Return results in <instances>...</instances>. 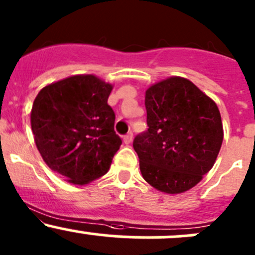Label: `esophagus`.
<instances>
[{
	"label": "esophagus",
	"mask_w": 255,
	"mask_h": 255,
	"mask_svg": "<svg viewBox=\"0 0 255 255\" xmlns=\"http://www.w3.org/2000/svg\"><path fill=\"white\" fill-rule=\"evenodd\" d=\"M133 140V133L132 132H128L127 134L123 136V141H125V144H130Z\"/></svg>",
	"instance_id": "esophagus-1"
}]
</instances>
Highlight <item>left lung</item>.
<instances>
[{
    "label": "left lung",
    "instance_id": "1",
    "mask_svg": "<svg viewBox=\"0 0 255 255\" xmlns=\"http://www.w3.org/2000/svg\"><path fill=\"white\" fill-rule=\"evenodd\" d=\"M145 109L149 128L133 140L141 176L167 194L193 188L221 148L218 106L191 80L170 77L146 90Z\"/></svg>",
    "mask_w": 255,
    "mask_h": 255
}]
</instances>
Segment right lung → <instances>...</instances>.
Segmentation results:
<instances>
[{"mask_svg":"<svg viewBox=\"0 0 255 255\" xmlns=\"http://www.w3.org/2000/svg\"><path fill=\"white\" fill-rule=\"evenodd\" d=\"M112 88L93 74H79L46 85L34 100L36 148L69 183L83 186L105 175L122 144L107 104Z\"/></svg>","mask_w":255,"mask_h":255,"instance_id":"add662e5","label":"right lung"}]
</instances>
